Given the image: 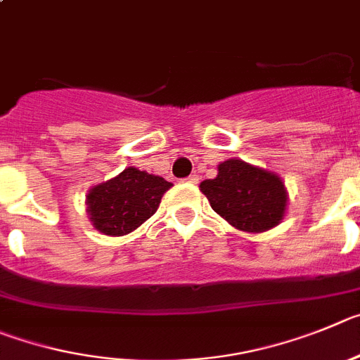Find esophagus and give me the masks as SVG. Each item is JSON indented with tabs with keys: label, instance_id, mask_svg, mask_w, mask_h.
Masks as SVG:
<instances>
[{
	"label": "esophagus",
	"instance_id": "1",
	"mask_svg": "<svg viewBox=\"0 0 360 360\" xmlns=\"http://www.w3.org/2000/svg\"><path fill=\"white\" fill-rule=\"evenodd\" d=\"M188 183H192V184H197L199 183V177L195 176V174H192V176L188 177Z\"/></svg>",
	"mask_w": 360,
	"mask_h": 360
}]
</instances>
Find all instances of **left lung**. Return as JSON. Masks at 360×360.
<instances>
[{
    "mask_svg": "<svg viewBox=\"0 0 360 360\" xmlns=\"http://www.w3.org/2000/svg\"><path fill=\"white\" fill-rule=\"evenodd\" d=\"M199 188L213 212L248 233L267 231L280 224L289 199L278 174L236 158L220 163L215 179L202 181Z\"/></svg>",
    "mask_w": 360,
    "mask_h": 360,
    "instance_id": "left-lung-1",
    "label": "left lung"
}]
</instances>
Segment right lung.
I'll return each mask as SVG.
<instances>
[{
	"label": "right lung",
	"mask_w": 360,
	"mask_h": 360,
	"mask_svg": "<svg viewBox=\"0 0 360 360\" xmlns=\"http://www.w3.org/2000/svg\"><path fill=\"white\" fill-rule=\"evenodd\" d=\"M170 186L172 183L163 177L127 167L89 190L86 197L89 220L103 235H127L156 213L161 197Z\"/></svg>",
	"instance_id": "obj_1"
}]
</instances>
